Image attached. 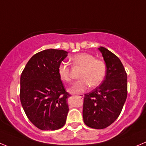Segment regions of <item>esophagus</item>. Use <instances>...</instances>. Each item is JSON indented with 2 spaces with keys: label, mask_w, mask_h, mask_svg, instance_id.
Instances as JSON below:
<instances>
[{
  "label": "esophagus",
  "mask_w": 146,
  "mask_h": 146,
  "mask_svg": "<svg viewBox=\"0 0 146 146\" xmlns=\"http://www.w3.org/2000/svg\"><path fill=\"white\" fill-rule=\"evenodd\" d=\"M76 96H77L78 97H79V98H84V95L81 94H78V95H76Z\"/></svg>",
  "instance_id": "esophagus-1"
}]
</instances>
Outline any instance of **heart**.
<instances>
[{"instance_id":"1","label":"heart","mask_w":146,"mask_h":146,"mask_svg":"<svg viewBox=\"0 0 146 146\" xmlns=\"http://www.w3.org/2000/svg\"><path fill=\"white\" fill-rule=\"evenodd\" d=\"M73 65L82 68L78 81L73 83L69 88L68 92L78 94L87 90L89 86L96 87L104 81L107 72L105 62L102 60L95 59L93 54L86 52L79 53L71 58ZM58 73L63 82L70 81V68L66 63H61L58 66Z\"/></svg>"}]
</instances>
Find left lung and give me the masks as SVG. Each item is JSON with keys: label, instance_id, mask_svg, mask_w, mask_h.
I'll use <instances>...</instances> for the list:
<instances>
[{"label": "left lung", "instance_id": "left-lung-1", "mask_svg": "<svg viewBox=\"0 0 146 146\" xmlns=\"http://www.w3.org/2000/svg\"><path fill=\"white\" fill-rule=\"evenodd\" d=\"M107 66L102 84L84 96L83 118L87 126L104 129L117 119L127 95V76L120 60L111 52L99 47Z\"/></svg>", "mask_w": 146, "mask_h": 146}]
</instances>
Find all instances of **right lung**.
<instances>
[{
	"label": "right lung",
	"mask_w": 146,
	"mask_h": 146,
	"mask_svg": "<svg viewBox=\"0 0 146 146\" xmlns=\"http://www.w3.org/2000/svg\"><path fill=\"white\" fill-rule=\"evenodd\" d=\"M65 50L48 49L36 53L26 65L20 79V100L28 119L42 130H55L65 125L68 98L58 73L68 55Z\"/></svg>",
	"instance_id": "right-lung-1"
}]
</instances>
